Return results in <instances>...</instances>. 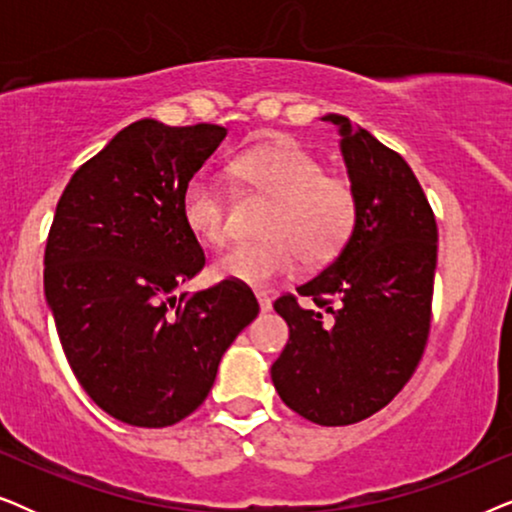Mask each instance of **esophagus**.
<instances>
[{"label": "esophagus", "instance_id": "34e87169", "mask_svg": "<svg viewBox=\"0 0 512 512\" xmlns=\"http://www.w3.org/2000/svg\"><path fill=\"white\" fill-rule=\"evenodd\" d=\"M256 300H258V305H261V312H270L272 310V298L265 291H258L256 293Z\"/></svg>", "mask_w": 512, "mask_h": 512}]
</instances>
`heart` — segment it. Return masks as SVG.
I'll list each match as a JSON object with an SVG mask.
<instances>
[{"label":"heart","mask_w":512,"mask_h":512,"mask_svg":"<svg viewBox=\"0 0 512 512\" xmlns=\"http://www.w3.org/2000/svg\"><path fill=\"white\" fill-rule=\"evenodd\" d=\"M230 174L247 193L270 200L261 233L265 240L242 242L214 258L212 272L247 286H268L296 270L335 261L359 223V198L352 181L328 174L321 160L293 139H272L244 151ZM181 219L202 244H223L230 235V205L221 186L205 177L188 181Z\"/></svg>","instance_id":"obj_1"}]
</instances>
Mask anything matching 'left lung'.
I'll return each mask as SVG.
<instances>
[{
  "instance_id": "1",
  "label": "left lung",
  "mask_w": 512,
  "mask_h": 512,
  "mask_svg": "<svg viewBox=\"0 0 512 512\" xmlns=\"http://www.w3.org/2000/svg\"><path fill=\"white\" fill-rule=\"evenodd\" d=\"M340 149L359 198V223L345 251L297 296L275 300L289 342L272 363L282 401L319 426H347L375 415L422 361L431 331L438 226L410 165L349 118Z\"/></svg>"
}]
</instances>
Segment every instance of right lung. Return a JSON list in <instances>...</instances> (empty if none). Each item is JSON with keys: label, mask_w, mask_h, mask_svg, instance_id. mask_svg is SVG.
I'll list each match as a JSON object with an SVG mask.
<instances>
[{"label": "right lung", "mask_w": 512, "mask_h": 512, "mask_svg": "<svg viewBox=\"0 0 512 512\" xmlns=\"http://www.w3.org/2000/svg\"><path fill=\"white\" fill-rule=\"evenodd\" d=\"M223 137L212 123H132L74 172L55 209L48 307L83 391L125 424L160 429L191 415L258 314L233 279L174 296L205 265L181 195Z\"/></svg>", "instance_id": "right-lung-1"}]
</instances>
